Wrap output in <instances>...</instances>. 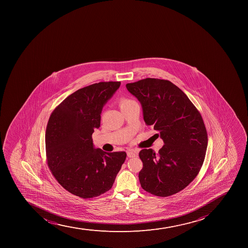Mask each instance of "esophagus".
<instances>
[{
    "label": "esophagus",
    "mask_w": 248,
    "mask_h": 248,
    "mask_svg": "<svg viewBox=\"0 0 248 248\" xmlns=\"http://www.w3.org/2000/svg\"><path fill=\"white\" fill-rule=\"evenodd\" d=\"M127 155L128 157H134L138 155V153L136 152L135 150H128L127 151Z\"/></svg>",
    "instance_id": "esophagus-1"
}]
</instances>
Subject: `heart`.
Listing matches in <instances>:
<instances>
[{
	"instance_id": "b5f03b06",
	"label": "heart",
	"mask_w": 248,
	"mask_h": 248,
	"mask_svg": "<svg viewBox=\"0 0 248 248\" xmlns=\"http://www.w3.org/2000/svg\"><path fill=\"white\" fill-rule=\"evenodd\" d=\"M135 101L133 100V99H129V98H120V102H119V105H120V108L121 110L124 109V108H128L129 106L133 105V104H135Z\"/></svg>"
}]
</instances>
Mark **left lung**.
I'll use <instances>...</instances> for the list:
<instances>
[{
	"mask_svg": "<svg viewBox=\"0 0 248 248\" xmlns=\"http://www.w3.org/2000/svg\"><path fill=\"white\" fill-rule=\"evenodd\" d=\"M126 87L141 104L145 124L154 126L164 142L157 154L152 149L139 153L140 186L155 196L174 195L193 181L203 165L208 135L201 113L167 80L142 79Z\"/></svg>",
	"mask_w": 248,
	"mask_h": 248,
	"instance_id": "left-lung-1",
	"label": "left lung"
}]
</instances>
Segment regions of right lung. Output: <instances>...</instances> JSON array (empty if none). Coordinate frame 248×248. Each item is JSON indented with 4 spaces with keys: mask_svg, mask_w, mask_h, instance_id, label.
I'll list each match as a JSON object with an SVG mask.
<instances>
[{
    "mask_svg": "<svg viewBox=\"0 0 248 248\" xmlns=\"http://www.w3.org/2000/svg\"><path fill=\"white\" fill-rule=\"evenodd\" d=\"M120 86V81H103L79 89L50 115L45 134L47 166L65 190L81 198L109 191L125 161V152H104L93 147L92 140L103 106Z\"/></svg>",
    "mask_w": 248,
    "mask_h": 248,
    "instance_id": "obj_1",
    "label": "right lung"
}]
</instances>
